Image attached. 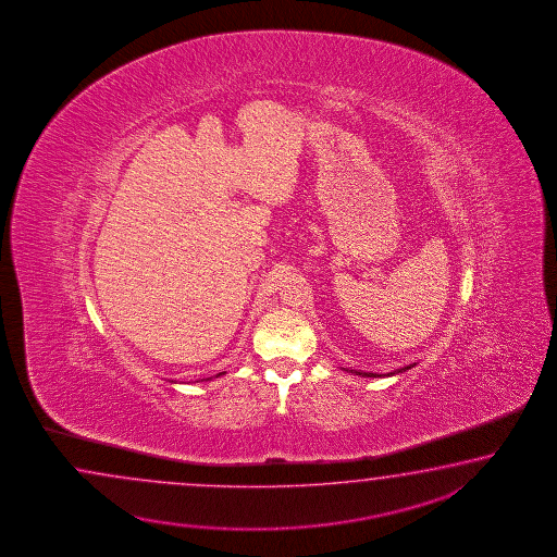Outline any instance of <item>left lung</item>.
Wrapping results in <instances>:
<instances>
[{
  "instance_id": "8db88e82",
  "label": "left lung",
  "mask_w": 557,
  "mask_h": 557,
  "mask_svg": "<svg viewBox=\"0 0 557 557\" xmlns=\"http://www.w3.org/2000/svg\"><path fill=\"white\" fill-rule=\"evenodd\" d=\"M416 367V364H410V367L398 368V370H394V372H388V374H374V372H358L355 370L356 376H367V379H379V376H394V374H400V372H406V370H410V368Z\"/></svg>"
}]
</instances>
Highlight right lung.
<instances>
[{"instance_id":"right-lung-1","label":"right lung","mask_w":557,"mask_h":557,"mask_svg":"<svg viewBox=\"0 0 557 557\" xmlns=\"http://www.w3.org/2000/svg\"><path fill=\"white\" fill-rule=\"evenodd\" d=\"M223 374H225V372H221V374H216V376H223Z\"/></svg>"}]
</instances>
